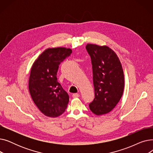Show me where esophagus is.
I'll use <instances>...</instances> for the list:
<instances>
[{"label":"esophagus","mask_w":153,"mask_h":153,"mask_svg":"<svg viewBox=\"0 0 153 153\" xmlns=\"http://www.w3.org/2000/svg\"><path fill=\"white\" fill-rule=\"evenodd\" d=\"M72 97L73 98H77V97H80V95L79 94H77V93H75V94H72Z\"/></svg>","instance_id":"esophagus-1"}]
</instances>
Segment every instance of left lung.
Masks as SVG:
<instances>
[{
  "label": "left lung",
  "instance_id": "8db88e82",
  "mask_svg": "<svg viewBox=\"0 0 153 153\" xmlns=\"http://www.w3.org/2000/svg\"><path fill=\"white\" fill-rule=\"evenodd\" d=\"M92 65L95 98L90 110L97 115L109 113L120 101L124 90V74L116 53L107 46H85Z\"/></svg>",
  "mask_w": 153,
  "mask_h": 153
}]
</instances>
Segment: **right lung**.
<instances>
[{
  "mask_svg": "<svg viewBox=\"0 0 153 153\" xmlns=\"http://www.w3.org/2000/svg\"><path fill=\"white\" fill-rule=\"evenodd\" d=\"M71 53L69 48H48L31 67L29 91L36 107L47 117H58L67 108L69 95L58 82L56 76L59 65Z\"/></svg>",
  "mask_w": 153,
  "mask_h": 153,
  "instance_id": "obj_1",
  "label": "right lung"
}]
</instances>
